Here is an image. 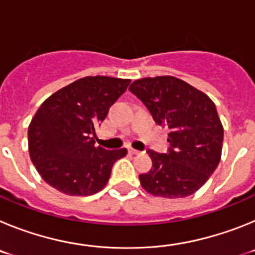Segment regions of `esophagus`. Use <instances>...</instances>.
I'll use <instances>...</instances> for the list:
<instances>
[{
  "label": "esophagus",
  "mask_w": 255,
  "mask_h": 255,
  "mask_svg": "<svg viewBox=\"0 0 255 255\" xmlns=\"http://www.w3.org/2000/svg\"><path fill=\"white\" fill-rule=\"evenodd\" d=\"M129 152L131 153V154H139V150L138 149H134V148H129Z\"/></svg>",
  "instance_id": "obj_1"
}]
</instances>
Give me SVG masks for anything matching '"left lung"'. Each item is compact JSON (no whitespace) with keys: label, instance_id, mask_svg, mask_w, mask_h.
<instances>
[{"label":"left lung","instance_id":"8db88e82","mask_svg":"<svg viewBox=\"0 0 255 255\" xmlns=\"http://www.w3.org/2000/svg\"><path fill=\"white\" fill-rule=\"evenodd\" d=\"M129 91L149 110L153 120L167 126V153L149 149L152 168L139 175L154 197L184 198L207 182L221 161L224 126L213 101L175 76L135 80Z\"/></svg>","mask_w":255,"mask_h":255}]
</instances>
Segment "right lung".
<instances>
[{
	"label": "right lung",
	"mask_w": 255,
	"mask_h": 255,
	"mask_svg": "<svg viewBox=\"0 0 255 255\" xmlns=\"http://www.w3.org/2000/svg\"><path fill=\"white\" fill-rule=\"evenodd\" d=\"M130 84L129 79L85 76L44 101L28 129L29 154L42 179L66 195L102 190L128 150L96 145V129Z\"/></svg>",
	"instance_id": "obj_1"
}]
</instances>
